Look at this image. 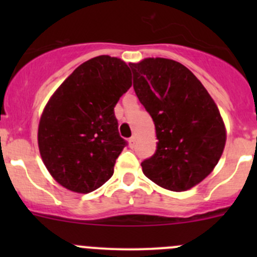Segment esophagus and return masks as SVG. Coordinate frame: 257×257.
Instances as JSON below:
<instances>
[{
  "instance_id": "obj_1",
  "label": "esophagus",
  "mask_w": 257,
  "mask_h": 257,
  "mask_svg": "<svg viewBox=\"0 0 257 257\" xmlns=\"http://www.w3.org/2000/svg\"><path fill=\"white\" fill-rule=\"evenodd\" d=\"M128 144L131 148H134V145H136V137H132V138H129Z\"/></svg>"
}]
</instances>
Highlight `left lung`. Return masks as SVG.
<instances>
[{
    "mask_svg": "<svg viewBox=\"0 0 257 257\" xmlns=\"http://www.w3.org/2000/svg\"><path fill=\"white\" fill-rule=\"evenodd\" d=\"M129 66L158 139L154 155L142 163L144 175L167 190H189L214 170L224 152L226 128L219 108L177 61L157 57Z\"/></svg>",
    "mask_w": 257,
    "mask_h": 257,
    "instance_id": "1",
    "label": "left lung"
}]
</instances>
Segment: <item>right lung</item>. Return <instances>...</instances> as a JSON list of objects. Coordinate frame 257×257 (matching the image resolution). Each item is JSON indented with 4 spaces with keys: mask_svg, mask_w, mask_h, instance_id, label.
I'll return each mask as SVG.
<instances>
[{
    "mask_svg": "<svg viewBox=\"0 0 257 257\" xmlns=\"http://www.w3.org/2000/svg\"><path fill=\"white\" fill-rule=\"evenodd\" d=\"M131 87L125 62L98 56L77 67L49 98L38 124V149L63 188L88 194L112 178L125 147L114 107Z\"/></svg>",
    "mask_w": 257,
    "mask_h": 257,
    "instance_id": "obj_1",
    "label": "right lung"
}]
</instances>
